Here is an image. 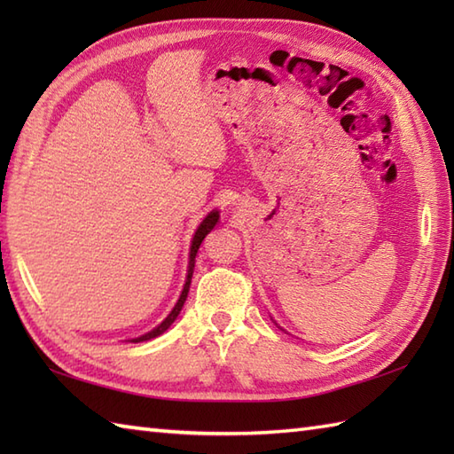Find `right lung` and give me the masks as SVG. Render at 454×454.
Here are the masks:
<instances>
[{
    "instance_id": "add662e5",
    "label": "right lung",
    "mask_w": 454,
    "mask_h": 454,
    "mask_svg": "<svg viewBox=\"0 0 454 454\" xmlns=\"http://www.w3.org/2000/svg\"><path fill=\"white\" fill-rule=\"evenodd\" d=\"M218 216H220V215H218V210H212V212H208V216L200 222V226L197 228L195 236H192V244H191V252H189V269H187V281H185V286H183V291H181V296H179L177 304L173 306V310L169 312V316H168L166 320H163V322H161L158 327H153L152 332L144 333V335H140V337H134V340H130L132 343H140V341H148V340H153V337L161 335L163 332L168 330V327H169L173 322H176V317L179 316V312H181L183 304H185V301H187V294H189V285H191L192 269H195V255H197V252H199V246L202 244V239L207 238V234L210 232V230L216 226Z\"/></svg>"
}]
</instances>
